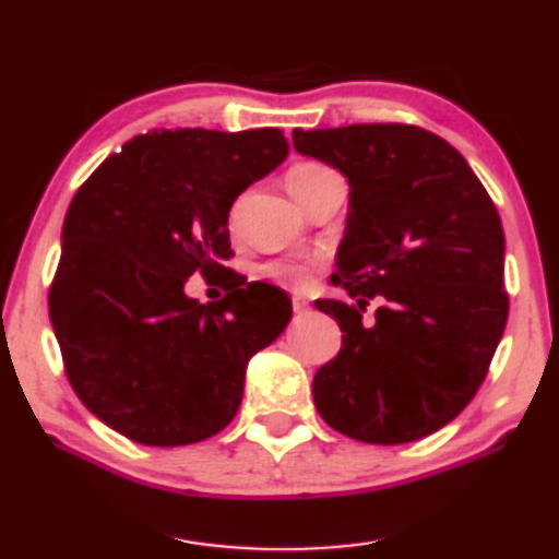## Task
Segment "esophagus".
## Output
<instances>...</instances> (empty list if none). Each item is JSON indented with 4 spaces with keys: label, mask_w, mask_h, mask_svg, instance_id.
I'll use <instances>...</instances> for the list:
<instances>
[{
    "label": "esophagus",
    "mask_w": 559,
    "mask_h": 559,
    "mask_svg": "<svg viewBox=\"0 0 559 559\" xmlns=\"http://www.w3.org/2000/svg\"><path fill=\"white\" fill-rule=\"evenodd\" d=\"M306 309H309V301H306V298H301V296H294V311L304 313Z\"/></svg>",
    "instance_id": "34e87169"
}]
</instances>
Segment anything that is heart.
Listing matches in <instances>:
<instances>
[{
  "instance_id": "obj_1",
  "label": "heart",
  "mask_w": 559,
  "mask_h": 559,
  "mask_svg": "<svg viewBox=\"0 0 559 559\" xmlns=\"http://www.w3.org/2000/svg\"><path fill=\"white\" fill-rule=\"evenodd\" d=\"M332 182H342L340 171H334L332 167H326V164L321 162H301L296 164V167H290L286 175L288 192L294 194L301 207H306V202L317 198V194ZM311 271L313 265L306 261H276L265 269V273H269L271 278H276L278 283H286V286H294V288H304L306 283L311 281Z\"/></svg>"
}]
</instances>
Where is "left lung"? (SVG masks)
Listing matches in <instances>:
<instances>
[{
  "instance_id": "obj_1",
  "label": "left lung",
  "mask_w": 559,
  "mask_h": 559,
  "mask_svg": "<svg viewBox=\"0 0 559 559\" xmlns=\"http://www.w3.org/2000/svg\"><path fill=\"white\" fill-rule=\"evenodd\" d=\"M294 146L352 187L334 273L352 301H317L342 349L313 377V405L361 443L436 433L481 388L507 326L499 212L468 162L420 126L296 129Z\"/></svg>"
}]
</instances>
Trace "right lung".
I'll use <instances>...</instances> for the list:
<instances>
[{"label": "right lung", "mask_w": 559, "mask_h": 559, "mask_svg": "<svg viewBox=\"0 0 559 559\" xmlns=\"http://www.w3.org/2000/svg\"><path fill=\"white\" fill-rule=\"evenodd\" d=\"M286 154L281 129H159L75 192L47 304L75 395L116 433L190 445L235 418L248 359L286 329L290 298L253 281L200 304L185 283L230 273L233 202Z\"/></svg>", "instance_id": "add662e5"}]
</instances>
